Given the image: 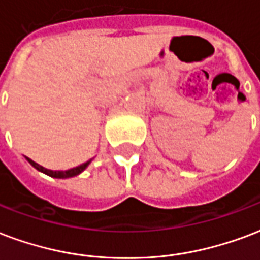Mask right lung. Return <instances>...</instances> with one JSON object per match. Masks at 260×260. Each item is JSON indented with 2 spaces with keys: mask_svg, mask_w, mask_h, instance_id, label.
I'll use <instances>...</instances> for the list:
<instances>
[{
  "mask_svg": "<svg viewBox=\"0 0 260 260\" xmlns=\"http://www.w3.org/2000/svg\"><path fill=\"white\" fill-rule=\"evenodd\" d=\"M27 161L32 165V167H34V168L38 169V171H41V172H44V174L49 175V176H52V178H59V179L71 178V176H76V175L81 174L82 171L88 167V164L91 162V159H89V161H86V162H84V164L78 165V167H76V168L67 169V171H51V169H47V168H44V167H41V165H38L37 162H34L32 159L27 158Z\"/></svg>",
  "mask_w": 260,
  "mask_h": 260,
  "instance_id": "add662e5",
  "label": "right lung"
}]
</instances>
